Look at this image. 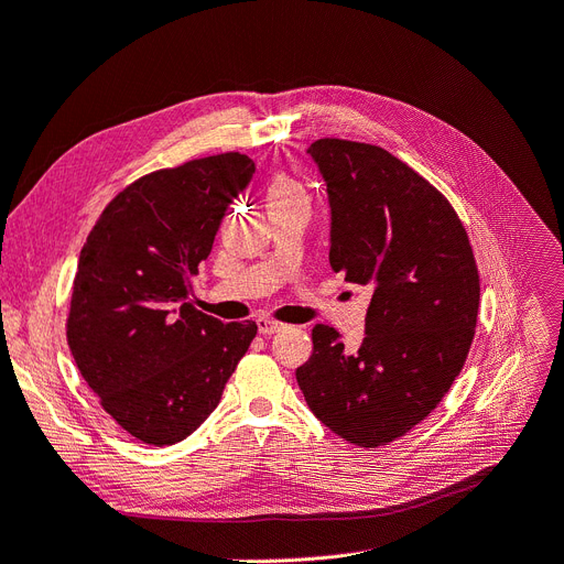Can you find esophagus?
<instances>
[{
  "label": "esophagus",
  "instance_id": "esophagus-1",
  "mask_svg": "<svg viewBox=\"0 0 564 564\" xmlns=\"http://www.w3.org/2000/svg\"><path fill=\"white\" fill-rule=\"evenodd\" d=\"M288 325L279 323V321H271V318H258V329L260 335H276V332L285 329Z\"/></svg>",
  "mask_w": 564,
  "mask_h": 564
}]
</instances>
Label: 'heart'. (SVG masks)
<instances>
[{"label": "heart", "instance_id": "obj_1", "mask_svg": "<svg viewBox=\"0 0 564 564\" xmlns=\"http://www.w3.org/2000/svg\"><path fill=\"white\" fill-rule=\"evenodd\" d=\"M293 199H306V191L295 176L279 172L267 185V202L279 204V202H293Z\"/></svg>", "mask_w": 564, "mask_h": 564}]
</instances>
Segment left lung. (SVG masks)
Masks as SVG:
<instances>
[{
    "instance_id": "8db88e82",
    "label": "left lung",
    "mask_w": 564,
    "mask_h": 564,
    "mask_svg": "<svg viewBox=\"0 0 564 564\" xmlns=\"http://www.w3.org/2000/svg\"><path fill=\"white\" fill-rule=\"evenodd\" d=\"M308 153L327 183L329 264L371 302L358 350L314 327L297 383L332 432L379 448L425 421L467 360L481 295L474 250L451 202L381 145L325 137Z\"/></svg>"
}]
</instances>
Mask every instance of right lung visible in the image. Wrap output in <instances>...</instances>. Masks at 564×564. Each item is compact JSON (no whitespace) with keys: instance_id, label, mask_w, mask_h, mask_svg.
Masks as SVG:
<instances>
[{"instance_id":"add662e5","label":"right lung","mask_w":564,"mask_h":564,"mask_svg":"<svg viewBox=\"0 0 564 564\" xmlns=\"http://www.w3.org/2000/svg\"><path fill=\"white\" fill-rule=\"evenodd\" d=\"M241 153L187 160L137 178L80 248L67 341L80 377L134 440L172 446L212 413L253 321L220 323L187 302L227 206L253 178Z\"/></svg>"}]
</instances>
